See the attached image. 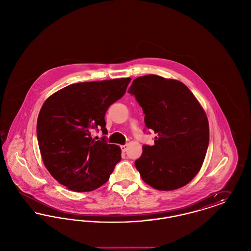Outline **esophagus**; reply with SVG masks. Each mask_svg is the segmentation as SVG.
Instances as JSON below:
<instances>
[{"mask_svg": "<svg viewBox=\"0 0 251 251\" xmlns=\"http://www.w3.org/2000/svg\"><path fill=\"white\" fill-rule=\"evenodd\" d=\"M120 149H121V151H122L123 152H125V151H127L128 145H122V146H120Z\"/></svg>", "mask_w": 251, "mask_h": 251, "instance_id": "34e87169", "label": "esophagus"}]
</instances>
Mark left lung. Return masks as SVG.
Here are the masks:
<instances>
[{"label": "left lung", "instance_id": "1", "mask_svg": "<svg viewBox=\"0 0 251 251\" xmlns=\"http://www.w3.org/2000/svg\"><path fill=\"white\" fill-rule=\"evenodd\" d=\"M128 92L145 114V124L157 136L144 145L134 165L146 183L169 191L184 186L202 166L209 145V123L185 84L157 75L133 80Z\"/></svg>", "mask_w": 251, "mask_h": 251}]
</instances>
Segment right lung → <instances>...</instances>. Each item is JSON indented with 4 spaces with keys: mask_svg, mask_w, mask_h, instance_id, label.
<instances>
[{
    "mask_svg": "<svg viewBox=\"0 0 251 251\" xmlns=\"http://www.w3.org/2000/svg\"><path fill=\"white\" fill-rule=\"evenodd\" d=\"M131 78L71 84L49 97L40 109L36 134L50 175L75 192L93 191L107 181L121 160L120 147L92 130L107 131L108 108L125 94Z\"/></svg>",
    "mask_w": 251,
    "mask_h": 251,
    "instance_id": "1",
    "label": "right lung"
}]
</instances>
